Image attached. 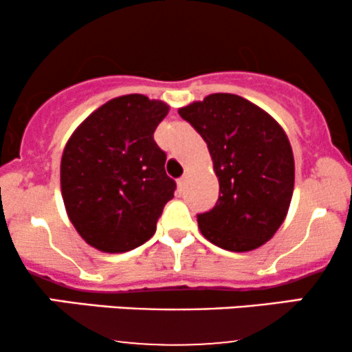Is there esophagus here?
<instances>
[{"label":"esophagus","mask_w":352,"mask_h":352,"mask_svg":"<svg viewBox=\"0 0 352 352\" xmlns=\"http://www.w3.org/2000/svg\"><path fill=\"white\" fill-rule=\"evenodd\" d=\"M185 179H187V177H182V179H179V182H177V184H179V188L182 190V188H184V185H185Z\"/></svg>","instance_id":"esophagus-1"}]
</instances>
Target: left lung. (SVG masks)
Instances as JSON below:
<instances>
[{
    "label": "left lung",
    "mask_w": 352,
    "mask_h": 352,
    "mask_svg": "<svg viewBox=\"0 0 352 352\" xmlns=\"http://www.w3.org/2000/svg\"><path fill=\"white\" fill-rule=\"evenodd\" d=\"M179 114L207 142L220 184L215 207L197 215L201 235L228 252L260 248L281 227L292 204L288 135L256 104L225 92L180 107Z\"/></svg>",
    "instance_id": "left-lung-1"
}]
</instances>
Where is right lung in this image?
<instances>
[{
    "instance_id": "obj_1",
    "label": "right lung",
    "mask_w": 352,
    "mask_h": 352,
    "mask_svg": "<svg viewBox=\"0 0 352 352\" xmlns=\"http://www.w3.org/2000/svg\"><path fill=\"white\" fill-rule=\"evenodd\" d=\"M167 114L162 100L120 96L96 109L64 147V207L80 238L99 252L124 253L145 243L173 199L167 157L153 140Z\"/></svg>"
}]
</instances>
